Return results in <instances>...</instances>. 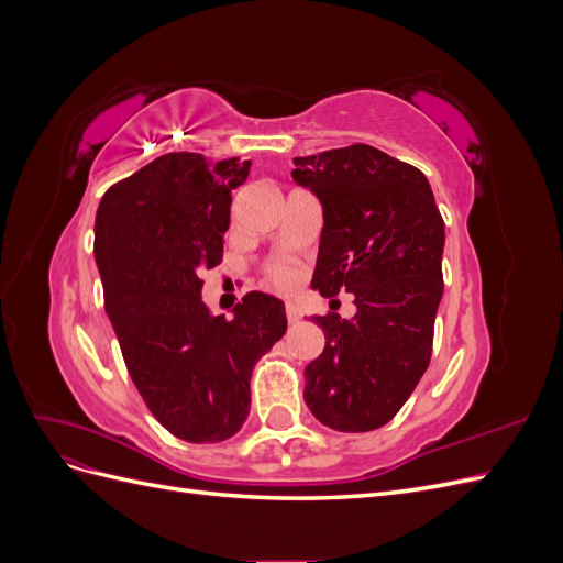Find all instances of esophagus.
<instances>
[{
  "instance_id": "esophagus-1",
  "label": "esophagus",
  "mask_w": 563,
  "mask_h": 563,
  "mask_svg": "<svg viewBox=\"0 0 563 563\" xmlns=\"http://www.w3.org/2000/svg\"><path fill=\"white\" fill-rule=\"evenodd\" d=\"M286 319H288V323H298L302 319L300 310L296 308L294 302H286Z\"/></svg>"
}]
</instances>
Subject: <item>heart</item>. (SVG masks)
<instances>
[{
	"label": "heart",
	"mask_w": 563,
	"mask_h": 563,
	"mask_svg": "<svg viewBox=\"0 0 563 563\" xmlns=\"http://www.w3.org/2000/svg\"><path fill=\"white\" fill-rule=\"evenodd\" d=\"M269 279L275 282L277 286H282V288H288V286H294L296 284V279H298V269L291 265V263H275L269 267Z\"/></svg>",
	"instance_id": "obj_1"
}]
</instances>
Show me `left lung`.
I'll list each match as a JSON object with an SVG mask.
<instances>
[{"label":"left lung","instance_id":"8db88e82","mask_svg":"<svg viewBox=\"0 0 563 563\" xmlns=\"http://www.w3.org/2000/svg\"><path fill=\"white\" fill-rule=\"evenodd\" d=\"M323 211L312 288L354 294L356 314L314 317L327 347L305 368V404L338 432L397 416L430 366L444 294V218L416 166L356 143L294 159Z\"/></svg>","mask_w":563,"mask_h":563}]
</instances>
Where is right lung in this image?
Listing matches in <instances>:
<instances>
[{
    "label": "right lung",
    "mask_w": 563,
    "mask_h": 563,
    "mask_svg": "<svg viewBox=\"0 0 563 563\" xmlns=\"http://www.w3.org/2000/svg\"><path fill=\"white\" fill-rule=\"evenodd\" d=\"M240 157L168 152L119 180L96 213L93 255L106 312L150 413L190 444L242 430L251 371L286 331L284 302L251 291L232 319L201 300V272L223 261Z\"/></svg>",
    "instance_id": "obj_1"
}]
</instances>
